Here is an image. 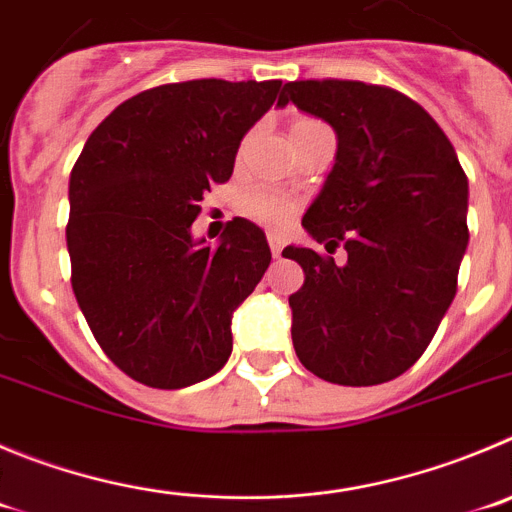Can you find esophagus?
<instances>
[{
    "label": "esophagus",
    "instance_id": "esophagus-1",
    "mask_svg": "<svg viewBox=\"0 0 512 512\" xmlns=\"http://www.w3.org/2000/svg\"><path fill=\"white\" fill-rule=\"evenodd\" d=\"M267 245H270L272 257H280V255H283L285 240H283V237H280L278 232H270V234H267Z\"/></svg>",
    "mask_w": 512,
    "mask_h": 512
}]
</instances>
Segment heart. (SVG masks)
Listing matches in <instances>:
<instances>
[{
  "instance_id": "heart-1",
  "label": "heart",
  "mask_w": 512,
  "mask_h": 512,
  "mask_svg": "<svg viewBox=\"0 0 512 512\" xmlns=\"http://www.w3.org/2000/svg\"><path fill=\"white\" fill-rule=\"evenodd\" d=\"M310 123H318V121H313V118H298L293 126H310ZM245 209L252 214V217L260 219V222L285 224L290 219V214H293V202L280 197V194H275V191L257 189L245 199Z\"/></svg>"
}]
</instances>
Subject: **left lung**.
Listing matches in <instances>:
<instances>
[{
	"mask_svg": "<svg viewBox=\"0 0 512 512\" xmlns=\"http://www.w3.org/2000/svg\"><path fill=\"white\" fill-rule=\"evenodd\" d=\"M331 123L336 164L303 227L346 265L285 247L305 283L290 295L293 346L318 379L374 386L414 366L457 293L467 176L450 138L399 90L358 80L285 83L278 105Z\"/></svg>",
	"mask_w": 512,
	"mask_h": 512,
	"instance_id": "8db88e82",
	"label": "left lung"
}]
</instances>
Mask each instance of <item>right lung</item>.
<instances>
[{
	"instance_id": "add662e5",
	"label": "right lung",
	"mask_w": 512,
	"mask_h": 512,
	"mask_svg": "<svg viewBox=\"0 0 512 512\" xmlns=\"http://www.w3.org/2000/svg\"><path fill=\"white\" fill-rule=\"evenodd\" d=\"M280 80H186L121 103L70 174L73 293L113 364L154 389L209 379L232 353V313L270 265L265 232L242 217L219 245L191 237L214 184Z\"/></svg>"
}]
</instances>
